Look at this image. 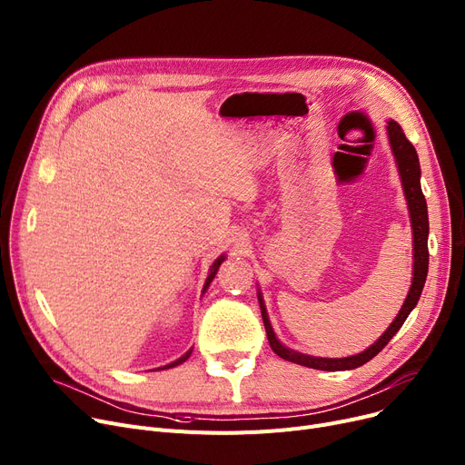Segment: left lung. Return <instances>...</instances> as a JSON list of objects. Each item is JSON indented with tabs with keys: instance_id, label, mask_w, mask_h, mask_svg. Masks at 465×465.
<instances>
[{
	"instance_id": "obj_1",
	"label": "left lung",
	"mask_w": 465,
	"mask_h": 465,
	"mask_svg": "<svg viewBox=\"0 0 465 465\" xmlns=\"http://www.w3.org/2000/svg\"><path fill=\"white\" fill-rule=\"evenodd\" d=\"M388 139H390V146H392V153L396 156L398 162V169L401 175V183H403V190H405V198H407V205H409V213H411V226H412V239H414V265H412V284L407 294V300L401 307V311L398 312L396 321L390 324V328L379 337L377 343H373L368 351H363L361 354L356 356H349V358H314V356H307V354H300L296 351H290L284 345L279 343V339L275 337L270 319H267V312L263 307L262 298L260 300V307H262V319H263V326H265V333H267V341L273 349V352L277 356H281L282 360L294 361L300 365H305V368H312V370H321V371H345V370H354L363 365L365 361H370L371 358H375L392 339L398 330L403 326L405 319L409 316V312L414 309V305L419 303L422 288L426 282V275H428V260H430V252H428V207H426V200L424 193L420 188V163H419V154L417 149H414L412 143L405 137L401 126L398 122L390 120L388 122Z\"/></svg>"
}]
</instances>
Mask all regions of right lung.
<instances>
[{
  "mask_svg": "<svg viewBox=\"0 0 465 465\" xmlns=\"http://www.w3.org/2000/svg\"><path fill=\"white\" fill-rule=\"evenodd\" d=\"M223 260H224V256H220L214 263H213V270H211V275L207 277V282H205V288H203V292L207 290V286L211 284V281L214 279V275H216V272H218V267H220V263H223ZM192 354V351H188L184 356H181L177 361H173V363H169V365H163V368H160V370H169V368H175V365H179V363H183V361H186L188 360V356Z\"/></svg>",
  "mask_w": 465,
  "mask_h": 465,
  "instance_id": "obj_1",
  "label": "right lung"
}]
</instances>
